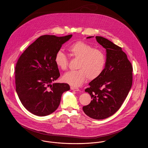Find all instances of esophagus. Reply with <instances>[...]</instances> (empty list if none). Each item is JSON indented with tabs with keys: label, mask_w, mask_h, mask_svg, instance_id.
Here are the masks:
<instances>
[{
	"label": "esophagus",
	"mask_w": 148,
	"mask_h": 148,
	"mask_svg": "<svg viewBox=\"0 0 148 148\" xmlns=\"http://www.w3.org/2000/svg\"><path fill=\"white\" fill-rule=\"evenodd\" d=\"M70 88H71V90H73V91H80V90L78 88H77V87H70Z\"/></svg>",
	"instance_id": "34e87169"
}]
</instances>
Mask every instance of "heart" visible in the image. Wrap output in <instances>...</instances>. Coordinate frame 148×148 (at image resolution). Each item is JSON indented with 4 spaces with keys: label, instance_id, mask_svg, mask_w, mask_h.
<instances>
[{
    "label": "heart",
    "instance_id": "obj_1",
    "mask_svg": "<svg viewBox=\"0 0 148 148\" xmlns=\"http://www.w3.org/2000/svg\"><path fill=\"white\" fill-rule=\"evenodd\" d=\"M71 57L78 60L77 71L66 73L63 77L65 82L74 87L83 84L87 78L93 80L100 76L106 65V56L103 51L82 41H77L67 48ZM55 62L62 70L68 69V59L61 50L55 56Z\"/></svg>",
    "mask_w": 148,
    "mask_h": 148
}]
</instances>
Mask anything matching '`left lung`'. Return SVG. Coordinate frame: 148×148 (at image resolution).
I'll use <instances>...</instances> for the list:
<instances>
[{"label": "left lung", "instance_id": "8db88e82", "mask_svg": "<svg viewBox=\"0 0 148 148\" xmlns=\"http://www.w3.org/2000/svg\"><path fill=\"white\" fill-rule=\"evenodd\" d=\"M96 39L106 49V65L100 76L85 90L92 100L83 110L91 118L103 119L116 113L125 100L132 87L133 69L121 47L102 36Z\"/></svg>", "mask_w": 148, "mask_h": 148}]
</instances>
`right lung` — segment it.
<instances>
[{"label": "right lung", "instance_id": "1", "mask_svg": "<svg viewBox=\"0 0 148 148\" xmlns=\"http://www.w3.org/2000/svg\"><path fill=\"white\" fill-rule=\"evenodd\" d=\"M72 35L58 37L45 35L29 46L15 67L16 91L23 106L30 113L46 116L58 107L67 83H54L60 75L55 56Z\"/></svg>", "mask_w": 148, "mask_h": 148}]
</instances>
